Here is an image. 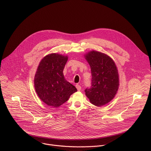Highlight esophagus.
Wrapping results in <instances>:
<instances>
[{
  "mask_svg": "<svg viewBox=\"0 0 151 151\" xmlns=\"http://www.w3.org/2000/svg\"><path fill=\"white\" fill-rule=\"evenodd\" d=\"M76 88H77L78 91H81V86L79 85H78V84L76 85Z\"/></svg>",
  "mask_w": 151,
  "mask_h": 151,
  "instance_id": "obj_1",
  "label": "esophagus"
}]
</instances>
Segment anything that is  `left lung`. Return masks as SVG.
<instances>
[{
    "label": "left lung",
    "instance_id": "8db88e82",
    "mask_svg": "<svg viewBox=\"0 0 151 151\" xmlns=\"http://www.w3.org/2000/svg\"><path fill=\"white\" fill-rule=\"evenodd\" d=\"M91 70V86L85 90L90 102L101 107L110 102L119 86L117 68L113 59L106 54L91 51L85 56Z\"/></svg>",
    "mask_w": 151,
    "mask_h": 151
}]
</instances>
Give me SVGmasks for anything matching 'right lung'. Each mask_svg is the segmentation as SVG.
Listing matches in <instances>:
<instances>
[{
    "mask_svg": "<svg viewBox=\"0 0 151 151\" xmlns=\"http://www.w3.org/2000/svg\"><path fill=\"white\" fill-rule=\"evenodd\" d=\"M67 56L52 53L40 62L34 78L35 91L42 101L48 106L59 107L77 91L63 75V69L68 61Z\"/></svg>",
    "mask_w": 151,
    "mask_h": 151,
    "instance_id": "add662e5",
    "label": "right lung"
}]
</instances>
